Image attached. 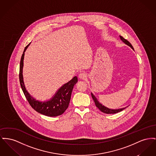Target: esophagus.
<instances>
[{"instance_id": "obj_1", "label": "esophagus", "mask_w": 156, "mask_h": 156, "mask_svg": "<svg viewBox=\"0 0 156 156\" xmlns=\"http://www.w3.org/2000/svg\"><path fill=\"white\" fill-rule=\"evenodd\" d=\"M78 77H79V78H80V79L83 80V79L86 78L87 75H86V74L85 73H80L79 74V75H78Z\"/></svg>"}]
</instances>
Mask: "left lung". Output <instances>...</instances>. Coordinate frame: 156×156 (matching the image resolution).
Segmentation results:
<instances>
[{
    "instance_id": "1",
    "label": "left lung",
    "mask_w": 156,
    "mask_h": 156,
    "mask_svg": "<svg viewBox=\"0 0 156 156\" xmlns=\"http://www.w3.org/2000/svg\"><path fill=\"white\" fill-rule=\"evenodd\" d=\"M120 37V39L124 43L126 44V45H127L128 46H129L131 49H133L134 51V48L132 46V45L128 42L127 40H126V39H124V37L121 36H119ZM91 96L93 100L94 101L95 104V105L96 107L99 109V110L101 111V112H104V113H105V114H115V113H117V112H119L120 111H122L123 110H124L125 108H126V107H124V108H119V109H111L109 108H107V107L104 106V105H102L101 103H100L98 100H97V98L95 97V95L92 94L91 92Z\"/></svg>"
}]
</instances>
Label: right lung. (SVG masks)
I'll return each instance as SVG.
<instances>
[{
	"instance_id": "1",
	"label": "right lung",
	"mask_w": 156,
	"mask_h": 156,
	"mask_svg": "<svg viewBox=\"0 0 156 156\" xmlns=\"http://www.w3.org/2000/svg\"><path fill=\"white\" fill-rule=\"evenodd\" d=\"M30 44L25 47L22 55L20 68H19V81L21 88L26 98L31 107L37 112L48 117H56L62 114L68 107L73 86L78 82V78L75 76L69 82L64 84L56 92L54 96L49 100L40 101L34 98L27 90L23 77V67L25 52Z\"/></svg>"
}]
</instances>
